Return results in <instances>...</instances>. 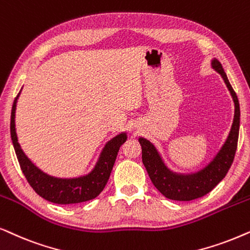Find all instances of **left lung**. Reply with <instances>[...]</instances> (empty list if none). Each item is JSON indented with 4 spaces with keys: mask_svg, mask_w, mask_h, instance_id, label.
Masks as SVG:
<instances>
[{
    "mask_svg": "<svg viewBox=\"0 0 250 250\" xmlns=\"http://www.w3.org/2000/svg\"><path fill=\"white\" fill-rule=\"evenodd\" d=\"M211 66L222 75L234 102V119L229 137L219 149L217 155L207 167L189 175H179L166 167L154 145L145 138H139L142 146V160L153 185L166 198L176 201H191L207 194L225 177L234 160L238 146L239 127H240V106L237 94L229 84L224 68L217 59H212Z\"/></svg>",
    "mask_w": 250,
    "mask_h": 250,
    "instance_id": "1",
    "label": "left lung"
}]
</instances>
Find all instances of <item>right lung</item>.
I'll use <instances>...</instances> for the list:
<instances>
[{"label":"right lung","instance_id":"1","mask_svg":"<svg viewBox=\"0 0 250 250\" xmlns=\"http://www.w3.org/2000/svg\"><path fill=\"white\" fill-rule=\"evenodd\" d=\"M21 94V92H19ZM17 95L13 102L11 109V122H10V132L13 147H15L17 159L26 179L32 186L33 189L38 193L40 197L53 204L58 205H69L79 204V202L89 201L95 199L104 189L107 183L109 175L114 166L116 155L123 143L127 141V135L122 132L111 139L103 149L99 160L90 174L78 178H57L46 175L45 172L36 167L29 160L18 143L16 134V105L17 99L19 97Z\"/></svg>","mask_w":250,"mask_h":250}]
</instances>
